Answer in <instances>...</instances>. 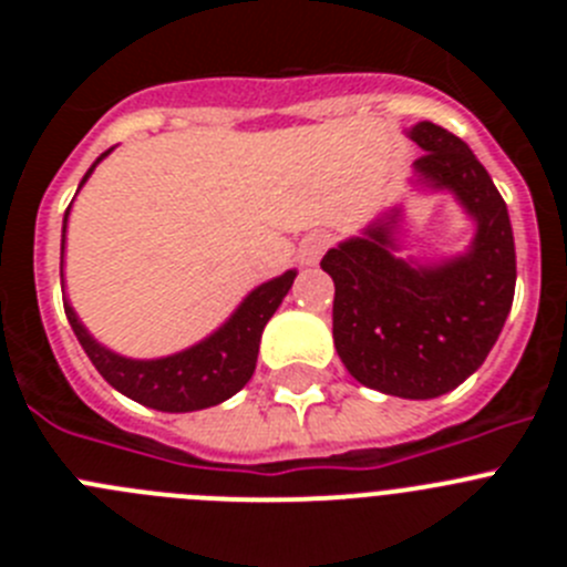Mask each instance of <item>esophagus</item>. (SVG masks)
Here are the masks:
<instances>
[{
    "label": "esophagus",
    "instance_id": "esophagus-1",
    "mask_svg": "<svg viewBox=\"0 0 567 567\" xmlns=\"http://www.w3.org/2000/svg\"><path fill=\"white\" fill-rule=\"evenodd\" d=\"M329 247H332V235H329V233H309L307 238L300 240V260H303V264H315V260L327 252Z\"/></svg>",
    "mask_w": 567,
    "mask_h": 567
}]
</instances>
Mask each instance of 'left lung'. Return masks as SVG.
Segmentation results:
<instances>
[{
  "mask_svg": "<svg viewBox=\"0 0 567 567\" xmlns=\"http://www.w3.org/2000/svg\"><path fill=\"white\" fill-rule=\"evenodd\" d=\"M414 167L432 187L457 195L477 221L465 258L414 269L392 255L389 224L329 249L320 260L334 280V349L354 380L405 400L452 392L497 343L514 303L517 252L508 207L468 144L420 122Z\"/></svg>",
  "mask_w": 567,
  "mask_h": 567,
  "instance_id": "obj_1",
  "label": "left lung"
}]
</instances>
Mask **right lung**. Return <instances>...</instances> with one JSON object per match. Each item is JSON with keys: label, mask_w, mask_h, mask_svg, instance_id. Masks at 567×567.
Here are the masks:
<instances>
[{"label": "right lung", "mask_w": 567, "mask_h": 567, "mask_svg": "<svg viewBox=\"0 0 567 567\" xmlns=\"http://www.w3.org/2000/svg\"><path fill=\"white\" fill-rule=\"evenodd\" d=\"M93 167L84 173L82 184L87 182ZM64 224H68V218H64ZM292 280L295 272H287L258 287L213 338L193 346L187 352H178L173 358L162 360L118 358V354L107 352L104 346H99L96 340L90 338L87 329L79 323L76 312L70 309L68 300H64V315H68L70 327L76 332L87 358L93 360L99 374L113 389L133 398L135 403L158 409V412H198V409L224 403V400L233 398L235 392H240L249 383L255 363H258L260 332H264L267 320L275 315V309L280 307V300L287 298V292L292 289Z\"/></svg>", "instance_id": "add662e5"}]
</instances>
